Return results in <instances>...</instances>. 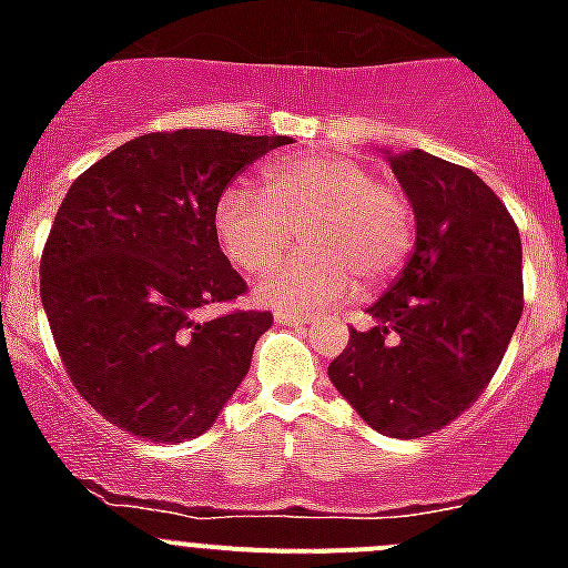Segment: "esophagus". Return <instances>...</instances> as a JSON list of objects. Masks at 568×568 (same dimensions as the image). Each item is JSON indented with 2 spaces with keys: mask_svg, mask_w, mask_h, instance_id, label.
Returning a JSON list of instances; mask_svg holds the SVG:
<instances>
[{
  "mask_svg": "<svg viewBox=\"0 0 568 568\" xmlns=\"http://www.w3.org/2000/svg\"><path fill=\"white\" fill-rule=\"evenodd\" d=\"M275 324L304 327V324H310V315L307 313H295V310H275Z\"/></svg>",
  "mask_w": 568,
  "mask_h": 568,
  "instance_id": "obj_1",
  "label": "esophagus"
}]
</instances>
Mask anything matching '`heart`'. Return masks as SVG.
<instances>
[{
    "label": "heart",
    "instance_id": "1",
    "mask_svg": "<svg viewBox=\"0 0 568 568\" xmlns=\"http://www.w3.org/2000/svg\"><path fill=\"white\" fill-rule=\"evenodd\" d=\"M215 239L244 273H264L301 227V250L258 284L278 310H321L355 287L381 284L409 255L413 202L349 155H281L261 170V193L230 184L213 210Z\"/></svg>",
    "mask_w": 568,
    "mask_h": 568
}]
</instances>
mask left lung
I'll use <instances>...</instances> for the list:
<instances>
[{
    "mask_svg": "<svg viewBox=\"0 0 568 568\" xmlns=\"http://www.w3.org/2000/svg\"><path fill=\"white\" fill-rule=\"evenodd\" d=\"M415 213V250L349 329L329 381L389 438H424L469 409L524 313V250L509 210L469 168L424 150L386 155Z\"/></svg>",
    "mask_w": 568,
    "mask_h": 568,
    "instance_id": "left-lung-1",
    "label": "left lung"
}]
</instances>
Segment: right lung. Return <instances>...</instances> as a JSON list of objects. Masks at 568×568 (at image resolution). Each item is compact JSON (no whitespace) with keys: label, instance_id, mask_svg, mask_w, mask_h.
<instances>
[{"label":"right lung","instance_id":"add662e5","mask_svg":"<svg viewBox=\"0 0 568 568\" xmlns=\"http://www.w3.org/2000/svg\"><path fill=\"white\" fill-rule=\"evenodd\" d=\"M287 135L168 130L115 148L70 184L42 253V304L70 381L135 438L202 435L247 375L273 315L233 310L247 284L213 210L241 170Z\"/></svg>","mask_w":568,"mask_h":568}]
</instances>
